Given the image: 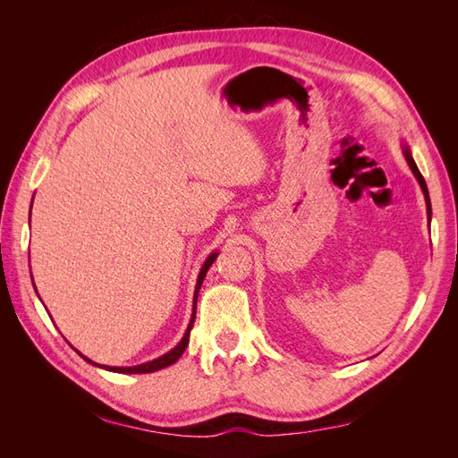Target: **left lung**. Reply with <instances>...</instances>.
I'll list each match as a JSON object with an SVG mask.
<instances>
[{
  "instance_id": "obj_1",
  "label": "left lung",
  "mask_w": 458,
  "mask_h": 458,
  "mask_svg": "<svg viewBox=\"0 0 458 458\" xmlns=\"http://www.w3.org/2000/svg\"><path fill=\"white\" fill-rule=\"evenodd\" d=\"M403 155H405V160H407V164H409V168H411V172L414 174V177H417V182L420 183V187H422V192H424V199H426V208H428V216L432 214V206H429V195H428V187H426V182H424V177H422V174L419 172V168H417V164H414V160H412V155H411V148L407 147V145H403Z\"/></svg>"
}]
</instances>
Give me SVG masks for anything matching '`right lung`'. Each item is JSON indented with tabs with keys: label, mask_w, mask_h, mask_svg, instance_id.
<instances>
[{
	"label": "right lung",
	"mask_w": 458,
	"mask_h": 458,
	"mask_svg": "<svg viewBox=\"0 0 458 458\" xmlns=\"http://www.w3.org/2000/svg\"><path fill=\"white\" fill-rule=\"evenodd\" d=\"M216 258H217V252H214V254H210L208 256V259L204 261V266H202V269H200V273H199V279H197V288H195V301H192V317H191V323H189V327H187V330H185V336L182 338V342H179L174 350H170L168 353H164L162 357H158V359H152V361H148V363H143V365H135V367H106V365H99V363H93L91 359H88V357H84L81 355L78 350H76V353L78 355H81L84 357V361H88V363H91V365H97V367H101V369H105V370H113V372H123V374H143V372H155V370H160V369H164V367H168V365H174L179 357L183 355V352H185V348L189 345V336H191V328H192V323H195V315H197V298H199V290H200V286H202V281H204V276H206V273H208V269H210V266L212 263L216 261ZM36 288V286H34Z\"/></svg>",
	"instance_id": "add662e5"
}]
</instances>
